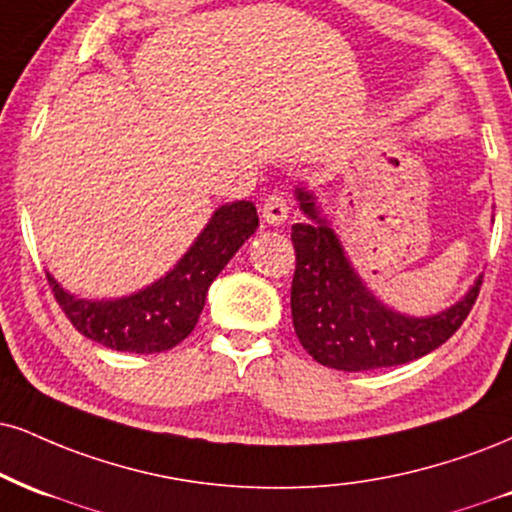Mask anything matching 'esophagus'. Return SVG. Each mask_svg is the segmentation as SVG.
Masks as SVG:
<instances>
[{
	"mask_svg": "<svg viewBox=\"0 0 512 512\" xmlns=\"http://www.w3.org/2000/svg\"><path fill=\"white\" fill-rule=\"evenodd\" d=\"M260 212H262V219L267 221V224L281 226L283 221L288 219V200H286V195H283V193L267 195V197H264Z\"/></svg>",
	"mask_w": 512,
	"mask_h": 512,
	"instance_id": "esophagus-1",
	"label": "esophagus"
}]
</instances>
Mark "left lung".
Masks as SVG:
<instances>
[{
	"label": "left lung",
	"mask_w": 512,
	"mask_h": 512,
	"mask_svg": "<svg viewBox=\"0 0 512 512\" xmlns=\"http://www.w3.org/2000/svg\"><path fill=\"white\" fill-rule=\"evenodd\" d=\"M298 193L310 224H293L295 274L291 286L293 326L303 348L319 365L365 372L396 367L432 353L446 343L470 315L479 279L460 303L434 317H405L367 291L350 267L346 252L326 219H319L315 197Z\"/></svg>",
	"instance_id": "8db88e82"
}]
</instances>
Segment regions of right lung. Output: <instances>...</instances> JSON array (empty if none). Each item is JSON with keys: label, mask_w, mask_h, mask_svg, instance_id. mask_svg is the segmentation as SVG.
Listing matches in <instances>:
<instances>
[{"label": "right lung", "mask_w": 512, "mask_h": 512, "mask_svg": "<svg viewBox=\"0 0 512 512\" xmlns=\"http://www.w3.org/2000/svg\"><path fill=\"white\" fill-rule=\"evenodd\" d=\"M260 226L252 202L224 205L209 219L183 260L164 279L119 300H83L66 293L47 274L61 312L78 334L123 353H162L195 329L209 283Z\"/></svg>", "instance_id": "1"}]
</instances>
